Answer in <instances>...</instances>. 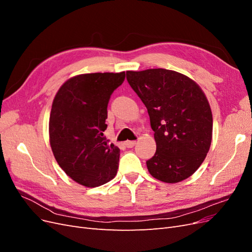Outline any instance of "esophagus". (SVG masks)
Instances as JSON below:
<instances>
[{
    "mask_svg": "<svg viewBox=\"0 0 252 252\" xmlns=\"http://www.w3.org/2000/svg\"><path fill=\"white\" fill-rule=\"evenodd\" d=\"M135 144H136V142H135V141H126V142H125L126 147H128V148H131V147H133Z\"/></svg>",
    "mask_w": 252,
    "mask_h": 252,
    "instance_id": "obj_1",
    "label": "esophagus"
}]
</instances>
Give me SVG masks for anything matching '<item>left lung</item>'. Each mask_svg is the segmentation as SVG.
<instances>
[{
    "instance_id": "obj_1",
    "label": "left lung",
    "mask_w": 252,
    "mask_h": 252,
    "mask_svg": "<svg viewBox=\"0 0 252 252\" xmlns=\"http://www.w3.org/2000/svg\"><path fill=\"white\" fill-rule=\"evenodd\" d=\"M127 81L146 106L157 151L146 162L152 177L178 183L192 175L212 139V113L197 84L180 72L157 68L127 71Z\"/></svg>"
}]
</instances>
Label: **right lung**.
Here are the masks:
<instances>
[{"label": "right lung", "mask_w": 252, "mask_h": 252, "mask_svg": "<svg viewBox=\"0 0 252 252\" xmlns=\"http://www.w3.org/2000/svg\"><path fill=\"white\" fill-rule=\"evenodd\" d=\"M125 72L80 74L57 93L49 119L50 146L67 175L86 187H97L118 172L120 149L104 136L110 95Z\"/></svg>", "instance_id": "add662e5"}]
</instances>
